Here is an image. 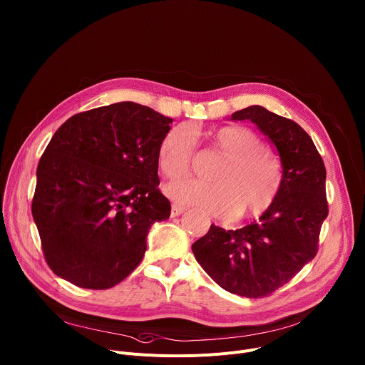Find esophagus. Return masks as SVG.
Returning a JSON list of instances; mask_svg holds the SVG:
<instances>
[{"label": "esophagus", "mask_w": 365, "mask_h": 365, "mask_svg": "<svg viewBox=\"0 0 365 365\" xmlns=\"http://www.w3.org/2000/svg\"><path fill=\"white\" fill-rule=\"evenodd\" d=\"M185 212V207H180V205H172V211H170V215L172 217H178L180 214Z\"/></svg>", "instance_id": "34e87169"}]
</instances>
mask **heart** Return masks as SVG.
Here are the masks:
<instances>
[{
  "instance_id": "heart-1",
  "label": "heart",
  "mask_w": 365,
  "mask_h": 365,
  "mask_svg": "<svg viewBox=\"0 0 365 365\" xmlns=\"http://www.w3.org/2000/svg\"><path fill=\"white\" fill-rule=\"evenodd\" d=\"M221 153L212 172L215 182L183 179L165 186V193L179 204L196 205L215 215L262 214L267 211L282 185L279 157L264 147L246 126H224L211 137ZM196 148L195 130L179 125L165 132L158 145V165L165 178L185 176Z\"/></svg>"
}]
</instances>
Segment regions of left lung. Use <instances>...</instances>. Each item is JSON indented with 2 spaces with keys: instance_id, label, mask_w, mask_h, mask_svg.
Instances as JSON below:
<instances>
[{
  "instance_id": "8db88e82",
  "label": "left lung",
  "mask_w": 365,
  "mask_h": 365,
  "mask_svg": "<svg viewBox=\"0 0 365 365\" xmlns=\"http://www.w3.org/2000/svg\"><path fill=\"white\" fill-rule=\"evenodd\" d=\"M257 125L278 150L282 185L257 221L239 230L211 224L192 245L204 271L225 291L247 298L271 295L291 281L317 253L329 208L324 163L307 132L262 106L231 115Z\"/></svg>"
}]
</instances>
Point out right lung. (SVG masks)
Here are the masks:
<instances>
[{
	"label": "right lung",
	"instance_id": "1",
	"mask_svg": "<svg viewBox=\"0 0 365 365\" xmlns=\"http://www.w3.org/2000/svg\"><path fill=\"white\" fill-rule=\"evenodd\" d=\"M172 122L120 102L77 113L58 128L38 164L31 202L55 275L106 289L138 267L150 227L170 217L158 189L157 154Z\"/></svg>",
	"mask_w": 365,
	"mask_h": 365
}]
</instances>
